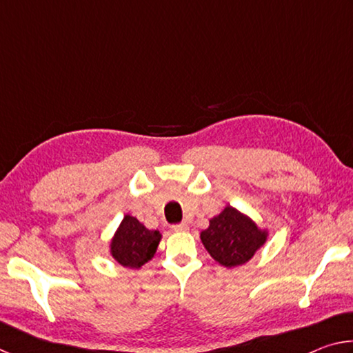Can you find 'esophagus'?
Returning a JSON list of instances; mask_svg holds the SVG:
<instances>
[{
	"label": "esophagus",
	"instance_id": "obj_1",
	"mask_svg": "<svg viewBox=\"0 0 353 353\" xmlns=\"http://www.w3.org/2000/svg\"><path fill=\"white\" fill-rule=\"evenodd\" d=\"M171 229L174 230V232H187V230H188V224H187V223L174 224V225H171Z\"/></svg>",
	"mask_w": 353,
	"mask_h": 353
}]
</instances>
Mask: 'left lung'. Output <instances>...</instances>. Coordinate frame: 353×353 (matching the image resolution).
Masks as SVG:
<instances>
[{
  "label": "left lung",
  "instance_id": "left-lung-1",
  "mask_svg": "<svg viewBox=\"0 0 353 353\" xmlns=\"http://www.w3.org/2000/svg\"><path fill=\"white\" fill-rule=\"evenodd\" d=\"M268 240V232L252 219L227 205L210 219V225L201 232V241L214 261L225 268L248 263Z\"/></svg>",
  "mask_w": 353,
  "mask_h": 353
}]
</instances>
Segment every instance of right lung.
Instances as JSON below:
<instances>
[{"mask_svg":"<svg viewBox=\"0 0 353 353\" xmlns=\"http://www.w3.org/2000/svg\"><path fill=\"white\" fill-rule=\"evenodd\" d=\"M162 234L149 230L139 219L126 214L110 241V254L119 265L139 270L152 259Z\"/></svg>","mask_w":353,"mask_h":353,"instance_id":"right-lung-1","label":"right lung"}]
</instances>
